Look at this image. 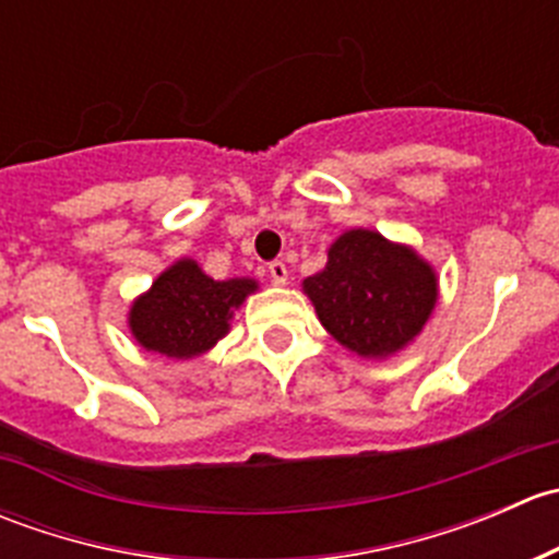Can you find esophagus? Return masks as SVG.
<instances>
[{"instance_id":"esophagus-1","label":"esophagus","mask_w":559,"mask_h":559,"mask_svg":"<svg viewBox=\"0 0 559 559\" xmlns=\"http://www.w3.org/2000/svg\"><path fill=\"white\" fill-rule=\"evenodd\" d=\"M270 278H273V284L284 286L286 281H289V267H286L284 262H270Z\"/></svg>"}]
</instances>
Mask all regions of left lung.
Instances as JSON below:
<instances>
[{
  "mask_svg": "<svg viewBox=\"0 0 559 559\" xmlns=\"http://www.w3.org/2000/svg\"><path fill=\"white\" fill-rule=\"evenodd\" d=\"M321 326L362 359L403 352L438 302L436 267L376 229H348L326 248V264L302 281Z\"/></svg>",
  "mask_w": 559,
  "mask_h": 559,
  "instance_id": "8db88e82",
  "label": "left lung"
}]
</instances>
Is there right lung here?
<instances>
[{"label": "right lung", "mask_w": 559, "mask_h": 559, "mask_svg": "<svg viewBox=\"0 0 559 559\" xmlns=\"http://www.w3.org/2000/svg\"><path fill=\"white\" fill-rule=\"evenodd\" d=\"M257 289V278L216 281L183 257L162 270L148 292L134 297L129 332L145 352L167 359L202 357L227 335L235 311Z\"/></svg>", "instance_id": "add662e5"}]
</instances>
